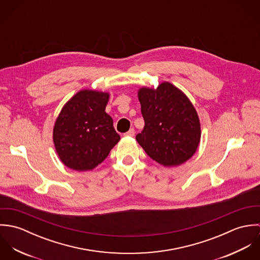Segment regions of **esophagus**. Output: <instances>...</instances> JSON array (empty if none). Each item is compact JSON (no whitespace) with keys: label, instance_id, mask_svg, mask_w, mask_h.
Here are the masks:
<instances>
[{"label":"esophagus","instance_id":"1","mask_svg":"<svg viewBox=\"0 0 260 260\" xmlns=\"http://www.w3.org/2000/svg\"><path fill=\"white\" fill-rule=\"evenodd\" d=\"M124 135H125V136H129V137H133V136L135 135V130L132 128V129H130L128 132H126Z\"/></svg>","mask_w":260,"mask_h":260}]
</instances>
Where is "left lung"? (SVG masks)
<instances>
[{
  "label": "left lung",
  "instance_id": "1",
  "mask_svg": "<svg viewBox=\"0 0 260 260\" xmlns=\"http://www.w3.org/2000/svg\"><path fill=\"white\" fill-rule=\"evenodd\" d=\"M145 125L136 135L149 157L164 166L187 161L198 147L201 131L199 118L185 95L168 82L156 90L138 92Z\"/></svg>",
  "mask_w": 260,
  "mask_h": 260
}]
</instances>
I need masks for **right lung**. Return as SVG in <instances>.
<instances>
[{
  "mask_svg": "<svg viewBox=\"0 0 260 260\" xmlns=\"http://www.w3.org/2000/svg\"><path fill=\"white\" fill-rule=\"evenodd\" d=\"M109 94L82 90L64 106L53 131L61 161L77 171L92 170L102 163L120 140L105 108Z\"/></svg>",
  "mask_w": 260,
  "mask_h": 260,
  "instance_id": "add662e5",
  "label": "right lung"
}]
</instances>
